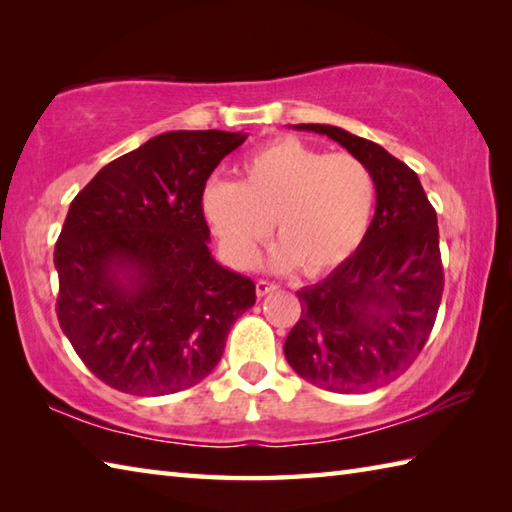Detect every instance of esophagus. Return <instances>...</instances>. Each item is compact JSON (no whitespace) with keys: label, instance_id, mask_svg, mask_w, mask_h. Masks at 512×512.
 Masks as SVG:
<instances>
[{"label":"esophagus","instance_id":"esophagus-1","mask_svg":"<svg viewBox=\"0 0 512 512\" xmlns=\"http://www.w3.org/2000/svg\"><path fill=\"white\" fill-rule=\"evenodd\" d=\"M255 288H257V295H259V297H266V295H268V292H273V290H277L279 286L275 284V281H268V279H259V281H257V286H255Z\"/></svg>","mask_w":512,"mask_h":512}]
</instances>
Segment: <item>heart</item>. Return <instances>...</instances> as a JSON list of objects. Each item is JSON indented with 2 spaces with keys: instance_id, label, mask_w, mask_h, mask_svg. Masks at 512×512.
<instances>
[{
  "instance_id": "b5f03b06",
  "label": "heart",
  "mask_w": 512,
  "mask_h": 512,
  "mask_svg": "<svg viewBox=\"0 0 512 512\" xmlns=\"http://www.w3.org/2000/svg\"><path fill=\"white\" fill-rule=\"evenodd\" d=\"M374 193L363 160L281 138L244 160L239 182L206 184L202 211L235 266L255 264L275 220L279 242L268 255L270 268L303 266L321 275L361 244Z\"/></svg>"
}]
</instances>
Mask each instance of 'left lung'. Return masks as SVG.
I'll return each mask as SVG.
<instances>
[{
	"label": "left lung",
	"instance_id": "1",
	"mask_svg": "<svg viewBox=\"0 0 512 512\" xmlns=\"http://www.w3.org/2000/svg\"><path fill=\"white\" fill-rule=\"evenodd\" d=\"M336 140L372 171L376 213L356 253L297 292L301 319L284 354L308 383L336 394L378 389L422 352L444 290L438 217L422 184L372 140L332 125H295Z\"/></svg>",
	"mask_w": 512,
	"mask_h": 512
}]
</instances>
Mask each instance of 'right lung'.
I'll return each mask as SVG.
<instances>
[{
    "mask_svg": "<svg viewBox=\"0 0 512 512\" xmlns=\"http://www.w3.org/2000/svg\"><path fill=\"white\" fill-rule=\"evenodd\" d=\"M242 132H167L112 160L72 200L54 244L57 317L90 372L123 394L165 396L220 363L253 279L209 250L202 193Z\"/></svg>",
    "mask_w": 512,
    "mask_h": 512,
    "instance_id": "1",
    "label": "right lung"
}]
</instances>
